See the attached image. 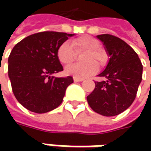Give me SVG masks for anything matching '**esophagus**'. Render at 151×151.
<instances>
[{
	"instance_id": "34e87169",
	"label": "esophagus",
	"mask_w": 151,
	"mask_h": 151,
	"mask_svg": "<svg viewBox=\"0 0 151 151\" xmlns=\"http://www.w3.org/2000/svg\"><path fill=\"white\" fill-rule=\"evenodd\" d=\"M74 81H76V82H78V81H82L84 79H81V78H77V77H74Z\"/></svg>"
}]
</instances>
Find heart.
Segmentation results:
<instances>
[{
  "label": "heart",
  "instance_id": "b5f03b06",
  "mask_svg": "<svg viewBox=\"0 0 151 151\" xmlns=\"http://www.w3.org/2000/svg\"><path fill=\"white\" fill-rule=\"evenodd\" d=\"M71 44L76 53L86 51L82 57L84 64H74L65 68V72L67 75L73 76L77 78H86L95 74L98 70V66L95 61L100 65L106 61V54L100 49V42L96 38L90 36H82L75 38L71 41ZM76 55L70 44L65 42L61 44L57 50V58L62 65H70L76 60Z\"/></svg>",
  "mask_w": 151,
  "mask_h": 151
}]
</instances>
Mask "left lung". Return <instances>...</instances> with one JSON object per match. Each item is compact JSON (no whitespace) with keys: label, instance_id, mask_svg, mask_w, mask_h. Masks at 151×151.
Segmentation results:
<instances>
[{"label":"left lung","instance_id":"obj_1","mask_svg":"<svg viewBox=\"0 0 151 151\" xmlns=\"http://www.w3.org/2000/svg\"><path fill=\"white\" fill-rule=\"evenodd\" d=\"M110 57L97 76L95 89L87 96L91 108L103 116L123 113L134 101L142 80L143 65L136 52L124 40L111 34L97 35Z\"/></svg>","mask_w":151,"mask_h":151}]
</instances>
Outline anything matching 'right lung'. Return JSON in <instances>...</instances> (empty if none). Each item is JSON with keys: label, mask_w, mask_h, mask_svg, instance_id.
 <instances>
[{"label": "right lung", "mask_w": 151, "mask_h": 151, "mask_svg": "<svg viewBox=\"0 0 151 151\" xmlns=\"http://www.w3.org/2000/svg\"><path fill=\"white\" fill-rule=\"evenodd\" d=\"M74 34L46 31L16 44L8 58V76L15 97L27 110L48 113L61 104L71 76L55 77L63 70L58 48Z\"/></svg>", "instance_id": "right-lung-1"}]
</instances>
